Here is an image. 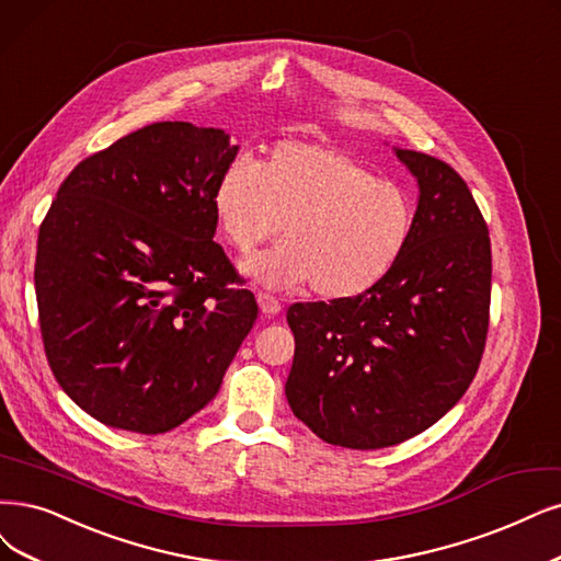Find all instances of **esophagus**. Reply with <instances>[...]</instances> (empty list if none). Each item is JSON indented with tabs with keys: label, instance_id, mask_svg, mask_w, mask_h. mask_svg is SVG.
<instances>
[{
	"label": "esophagus",
	"instance_id": "obj_1",
	"mask_svg": "<svg viewBox=\"0 0 561 561\" xmlns=\"http://www.w3.org/2000/svg\"><path fill=\"white\" fill-rule=\"evenodd\" d=\"M256 302H259V309H261L263 317H277L282 312L279 300L273 298V296H267V294H259Z\"/></svg>",
	"mask_w": 561,
	"mask_h": 561
}]
</instances>
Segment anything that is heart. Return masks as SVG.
Returning a JSON list of instances; mask_svg holds the SVG:
<instances>
[{
  "label": "heart",
  "mask_w": 561,
  "mask_h": 561,
  "mask_svg": "<svg viewBox=\"0 0 561 561\" xmlns=\"http://www.w3.org/2000/svg\"><path fill=\"white\" fill-rule=\"evenodd\" d=\"M221 233L238 252L273 238L284 244L242 261L267 288L312 284L325 300L371 291L402 259L416 207L407 190L323 142L282 140L259 165L233 161L215 186Z\"/></svg>",
  "instance_id": "b5f03b06"
}]
</instances>
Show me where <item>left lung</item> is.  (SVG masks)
<instances>
[{"instance_id": "left-lung-1", "label": "left lung", "mask_w": 561, "mask_h": 561, "mask_svg": "<svg viewBox=\"0 0 561 561\" xmlns=\"http://www.w3.org/2000/svg\"><path fill=\"white\" fill-rule=\"evenodd\" d=\"M392 152L419 186L402 259L360 298L286 312L288 407L323 442L358 450L416 437L460 402L490 317V236L469 186L439 159Z\"/></svg>"}]
</instances>
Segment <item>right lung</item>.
Masks as SVG:
<instances>
[{"label": "right lung", "mask_w": 561, "mask_h": 561, "mask_svg": "<svg viewBox=\"0 0 561 561\" xmlns=\"http://www.w3.org/2000/svg\"><path fill=\"white\" fill-rule=\"evenodd\" d=\"M240 145L157 122L80 161L38 228L34 286L57 383L99 423L161 434L210 402L259 307L213 240Z\"/></svg>", "instance_id": "obj_1"}]
</instances>
